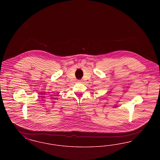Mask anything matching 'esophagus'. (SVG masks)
<instances>
[{
	"label": "esophagus",
	"instance_id": "obj_1",
	"mask_svg": "<svg viewBox=\"0 0 160 160\" xmlns=\"http://www.w3.org/2000/svg\"><path fill=\"white\" fill-rule=\"evenodd\" d=\"M78 82H79V83H81V82H82V80H78Z\"/></svg>",
	"mask_w": 160,
	"mask_h": 160
}]
</instances>
